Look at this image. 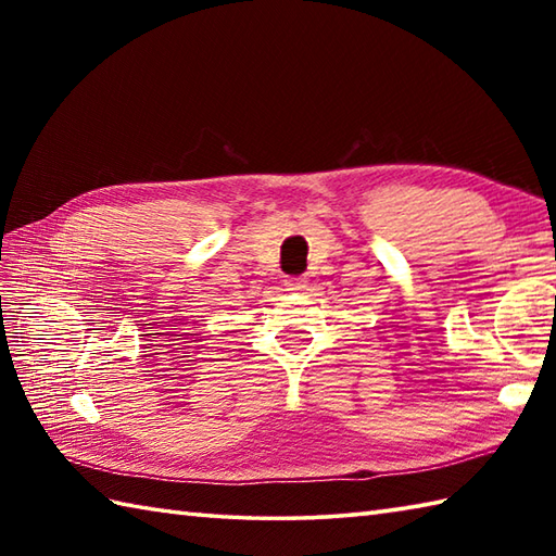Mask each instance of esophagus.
<instances>
[{"instance_id":"1","label":"esophagus","mask_w":556,"mask_h":556,"mask_svg":"<svg viewBox=\"0 0 556 556\" xmlns=\"http://www.w3.org/2000/svg\"><path fill=\"white\" fill-rule=\"evenodd\" d=\"M287 291H303L305 289V279L303 277H291L285 281Z\"/></svg>"}]
</instances>
